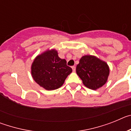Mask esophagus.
Returning a JSON list of instances; mask_svg holds the SVG:
<instances>
[{
    "instance_id": "34e87169",
    "label": "esophagus",
    "mask_w": 131,
    "mask_h": 131,
    "mask_svg": "<svg viewBox=\"0 0 131 131\" xmlns=\"http://www.w3.org/2000/svg\"><path fill=\"white\" fill-rule=\"evenodd\" d=\"M71 68H72L73 71V72H75V70H76L75 66H72V67H71Z\"/></svg>"
}]
</instances>
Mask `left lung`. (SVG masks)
Instances as JSON below:
<instances>
[{
  "mask_svg": "<svg viewBox=\"0 0 131 131\" xmlns=\"http://www.w3.org/2000/svg\"><path fill=\"white\" fill-rule=\"evenodd\" d=\"M76 72L84 86L96 90L106 83L110 69L105 62L94 56L86 55L80 59Z\"/></svg>",
  "mask_w": 131,
  "mask_h": 131,
  "instance_id": "1",
  "label": "left lung"
}]
</instances>
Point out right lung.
<instances>
[{
    "mask_svg": "<svg viewBox=\"0 0 131 131\" xmlns=\"http://www.w3.org/2000/svg\"><path fill=\"white\" fill-rule=\"evenodd\" d=\"M72 72L66 60L61 59L58 52L52 49L37 56L31 66V75L35 81L48 91L61 87Z\"/></svg>",
    "mask_w": 131,
    "mask_h": 131,
    "instance_id": "1",
    "label": "right lung"
}]
</instances>
